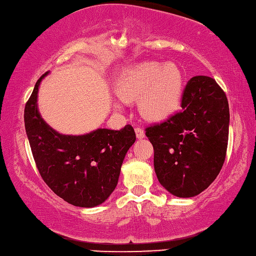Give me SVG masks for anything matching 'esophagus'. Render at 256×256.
<instances>
[{"mask_svg": "<svg viewBox=\"0 0 256 256\" xmlns=\"http://www.w3.org/2000/svg\"><path fill=\"white\" fill-rule=\"evenodd\" d=\"M136 134L138 139H144V128H140V126H136Z\"/></svg>", "mask_w": 256, "mask_h": 256, "instance_id": "1", "label": "esophagus"}]
</instances>
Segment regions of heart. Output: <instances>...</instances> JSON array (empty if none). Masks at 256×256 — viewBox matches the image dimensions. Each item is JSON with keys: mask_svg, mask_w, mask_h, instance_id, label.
<instances>
[{"mask_svg": "<svg viewBox=\"0 0 256 256\" xmlns=\"http://www.w3.org/2000/svg\"><path fill=\"white\" fill-rule=\"evenodd\" d=\"M182 83L181 72L174 64L146 62L122 80L117 92L125 101L142 99L144 115L152 120H163L179 108Z\"/></svg>", "mask_w": 256, "mask_h": 256, "instance_id": "obj_1", "label": "heart"}]
</instances>
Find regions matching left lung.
<instances>
[{
  "instance_id": "obj_1",
  "label": "left lung",
  "mask_w": 256,
  "mask_h": 256,
  "mask_svg": "<svg viewBox=\"0 0 256 256\" xmlns=\"http://www.w3.org/2000/svg\"><path fill=\"white\" fill-rule=\"evenodd\" d=\"M182 110L146 128L154 147L160 184L176 197L188 198L216 179L226 160L229 104L224 91L208 76L188 80Z\"/></svg>"
}]
</instances>
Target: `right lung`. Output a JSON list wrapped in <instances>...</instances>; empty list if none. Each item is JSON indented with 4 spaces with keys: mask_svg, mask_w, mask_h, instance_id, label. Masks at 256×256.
Returning <instances> with one entry per match:
<instances>
[{
    "mask_svg": "<svg viewBox=\"0 0 256 256\" xmlns=\"http://www.w3.org/2000/svg\"><path fill=\"white\" fill-rule=\"evenodd\" d=\"M43 74L26 102L25 128L38 172L56 196L80 208H94L110 196L136 132L128 124L114 131L98 128L84 136L60 134L43 120L38 92Z\"/></svg>",
    "mask_w": 256,
    "mask_h": 256,
    "instance_id": "add662e5",
    "label": "right lung"
}]
</instances>
